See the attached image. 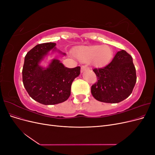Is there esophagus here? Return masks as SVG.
Wrapping results in <instances>:
<instances>
[{
	"label": "esophagus",
	"instance_id": "obj_1",
	"mask_svg": "<svg viewBox=\"0 0 155 155\" xmlns=\"http://www.w3.org/2000/svg\"><path fill=\"white\" fill-rule=\"evenodd\" d=\"M87 68H88L87 67V66H85V65H83V66H82L81 68V72H84V71H85V70H86Z\"/></svg>",
	"mask_w": 155,
	"mask_h": 155
}]
</instances>
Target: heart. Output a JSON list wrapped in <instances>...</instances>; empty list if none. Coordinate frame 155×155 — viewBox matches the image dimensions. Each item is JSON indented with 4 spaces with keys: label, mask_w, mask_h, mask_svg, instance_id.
<instances>
[{
    "label": "heart",
    "mask_w": 155,
    "mask_h": 155,
    "mask_svg": "<svg viewBox=\"0 0 155 155\" xmlns=\"http://www.w3.org/2000/svg\"><path fill=\"white\" fill-rule=\"evenodd\" d=\"M112 50L107 45L84 46L76 52L78 59L84 63L91 61L96 67H102L110 62L112 57Z\"/></svg>",
    "instance_id": "1"
}]
</instances>
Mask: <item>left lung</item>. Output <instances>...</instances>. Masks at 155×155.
Wrapping results in <instances>:
<instances>
[{
	"label": "left lung",
	"mask_w": 155,
	"mask_h": 155,
	"mask_svg": "<svg viewBox=\"0 0 155 155\" xmlns=\"http://www.w3.org/2000/svg\"><path fill=\"white\" fill-rule=\"evenodd\" d=\"M97 81L91 87V93L97 101L116 104L132 93L137 82L133 58L126 51H118L112 61L104 68H94Z\"/></svg>",
	"instance_id": "obj_1"
}]
</instances>
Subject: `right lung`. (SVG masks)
<instances>
[{
  "label": "right lung",
  "instance_id": "add662e5",
  "mask_svg": "<svg viewBox=\"0 0 155 155\" xmlns=\"http://www.w3.org/2000/svg\"><path fill=\"white\" fill-rule=\"evenodd\" d=\"M54 43L36 45L25 56L22 82L30 96L40 104L55 105L68 100L74 79L80 74V67H65L58 59H53L48 68L39 66ZM64 55L65 54H63Z\"/></svg>",
  "mask_w": 155,
  "mask_h": 155
}]
</instances>
